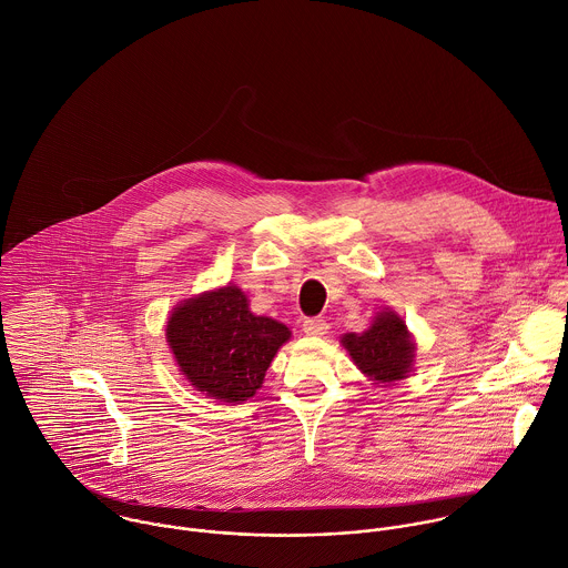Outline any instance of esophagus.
<instances>
[{"label":"esophagus","instance_id":"obj_1","mask_svg":"<svg viewBox=\"0 0 568 568\" xmlns=\"http://www.w3.org/2000/svg\"><path fill=\"white\" fill-rule=\"evenodd\" d=\"M327 329H329V323L325 318H321V316L303 321V332L307 336H323V334H327Z\"/></svg>","mask_w":568,"mask_h":568}]
</instances>
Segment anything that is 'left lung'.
I'll list each match as a JSON object with an SVG mask.
<instances>
[{
  "mask_svg": "<svg viewBox=\"0 0 568 568\" xmlns=\"http://www.w3.org/2000/svg\"><path fill=\"white\" fill-rule=\"evenodd\" d=\"M343 345L358 369L374 381H400L412 369L414 345L405 321L394 312L378 314L374 325L363 334H347Z\"/></svg>",
  "mask_w": 568,
  "mask_h": 568,
  "instance_id": "left-lung-1",
  "label": "left lung"
}]
</instances>
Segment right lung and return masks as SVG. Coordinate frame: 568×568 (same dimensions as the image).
<instances>
[{
    "label": "right lung",
    "instance_id": "1",
    "mask_svg": "<svg viewBox=\"0 0 568 568\" xmlns=\"http://www.w3.org/2000/svg\"><path fill=\"white\" fill-rule=\"evenodd\" d=\"M165 334L185 378L223 403L252 398L290 338L283 323L254 316L234 285L185 301L172 312Z\"/></svg>",
    "mask_w": 568,
    "mask_h": 568
}]
</instances>
